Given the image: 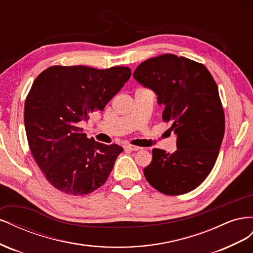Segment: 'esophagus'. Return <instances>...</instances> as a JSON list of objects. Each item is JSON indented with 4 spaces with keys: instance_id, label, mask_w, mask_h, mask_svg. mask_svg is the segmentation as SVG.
Wrapping results in <instances>:
<instances>
[{
    "instance_id": "obj_1",
    "label": "esophagus",
    "mask_w": 253,
    "mask_h": 253,
    "mask_svg": "<svg viewBox=\"0 0 253 253\" xmlns=\"http://www.w3.org/2000/svg\"><path fill=\"white\" fill-rule=\"evenodd\" d=\"M126 150H129V151H139L141 148H139V147H136V145H131V144H128V145H126V148H125Z\"/></svg>"
}]
</instances>
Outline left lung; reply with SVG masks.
<instances>
[{"label":"left lung","instance_id":"obj_1","mask_svg":"<svg viewBox=\"0 0 253 253\" xmlns=\"http://www.w3.org/2000/svg\"><path fill=\"white\" fill-rule=\"evenodd\" d=\"M133 76L158 95L163 120L177 135L173 154L153 149L145 178L167 195L190 192L213 169L224 138L225 114L216 82L204 64L172 53L143 61Z\"/></svg>","mask_w":253,"mask_h":253}]
</instances>
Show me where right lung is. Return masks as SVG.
I'll use <instances>...</instances> for the list:
<instances>
[{
	"label": "right lung",
	"mask_w": 253,
	"mask_h": 253,
	"mask_svg": "<svg viewBox=\"0 0 253 253\" xmlns=\"http://www.w3.org/2000/svg\"><path fill=\"white\" fill-rule=\"evenodd\" d=\"M131 68L53 65L43 71L26 97L24 122L30 152L51 186L75 196L108 179L118 144L87 138L80 122L102 111L131 77Z\"/></svg>",
	"instance_id": "add662e5"
}]
</instances>
